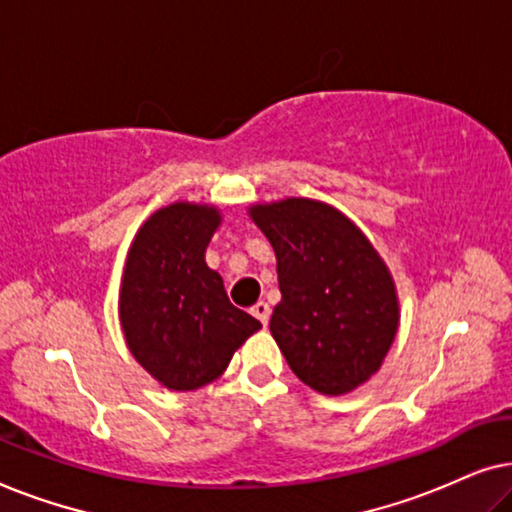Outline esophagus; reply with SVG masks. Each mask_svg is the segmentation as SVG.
Returning a JSON list of instances; mask_svg holds the SVG:
<instances>
[{
	"label": "esophagus",
	"instance_id": "1",
	"mask_svg": "<svg viewBox=\"0 0 512 512\" xmlns=\"http://www.w3.org/2000/svg\"><path fill=\"white\" fill-rule=\"evenodd\" d=\"M251 314H254V317L261 321L263 326H268V321H270V305L268 303H256L254 307H251Z\"/></svg>",
	"mask_w": 512,
	"mask_h": 512
}]
</instances>
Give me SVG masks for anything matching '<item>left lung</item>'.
Masks as SVG:
<instances>
[{"label": "left lung", "instance_id": "obj_1", "mask_svg": "<svg viewBox=\"0 0 512 512\" xmlns=\"http://www.w3.org/2000/svg\"><path fill=\"white\" fill-rule=\"evenodd\" d=\"M277 256L270 333L298 380L349 394L380 370L398 331L396 286L368 237L310 198L249 207Z\"/></svg>", "mask_w": 512, "mask_h": 512}]
</instances>
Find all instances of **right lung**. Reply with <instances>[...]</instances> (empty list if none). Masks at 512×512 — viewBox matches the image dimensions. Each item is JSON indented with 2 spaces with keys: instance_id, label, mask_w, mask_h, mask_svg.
<instances>
[{
  "instance_id": "obj_1",
  "label": "right lung",
  "mask_w": 512,
  "mask_h": 512,
  "mask_svg": "<svg viewBox=\"0 0 512 512\" xmlns=\"http://www.w3.org/2000/svg\"><path fill=\"white\" fill-rule=\"evenodd\" d=\"M221 212L174 202L153 212L130 244L118 314L128 349L146 373L193 391L228 368L235 349L261 328L237 310L205 251Z\"/></svg>"
}]
</instances>
